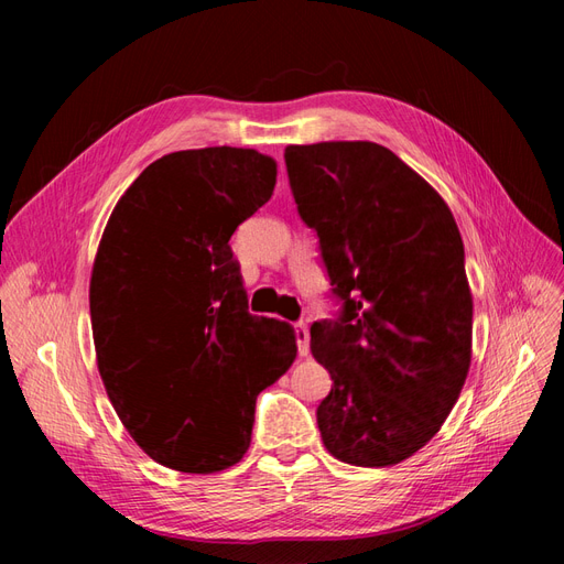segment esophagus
Wrapping results in <instances>:
<instances>
[{
  "label": "esophagus",
  "instance_id": "esophagus-1",
  "mask_svg": "<svg viewBox=\"0 0 564 564\" xmlns=\"http://www.w3.org/2000/svg\"><path fill=\"white\" fill-rule=\"evenodd\" d=\"M294 334H296V346H299V355L305 357L311 350V332H308V322H294Z\"/></svg>",
  "mask_w": 564,
  "mask_h": 564
}]
</instances>
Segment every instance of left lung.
Segmentation results:
<instances>
[{
    "label": "left lung",
    "instance_id": "1",
    "mask_svg": "<svg viewBox=\"0 0 564 564\" xmlns=\"http://www.w3.org/2000/svg\"><path fill=\"white\" fill-rule=\"evenodd\" d=\"M284 162L338 303L311 327L315 360L334 381L317 406L322 442L352 466L400 464L440 431L470 367L473 299L456 220L379 143L289 145Z\"/></svg>",
    "mask_w": 564,
    "mask_h": 564
}]
</instances>
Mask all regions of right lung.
Instances as JSON below:
<instances>
[{
	"label": "right lung",
	"mask_w": 564,
	"mask_h": 564,
	"mask_svg": "<svg viewBox=\"0 0 564 564\" xmlns=\"http://www.w3.org/2000/svg\"><path fill=\"white\" fill-rule=\"evenodd\" d=\"M278 162L202 148L145 166L98 245L89 305L100 379L158 464L216 473L249 449L256 398L292 367L286 322L249 313L230 237L275 191Z\"/></svg>",
	"instance_id": "add662e5"
}]
</instances>
